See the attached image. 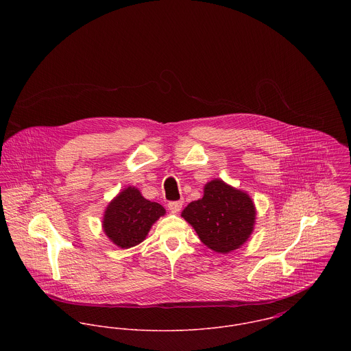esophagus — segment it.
Returning <instances> with one entry per match:
<instances>
[{
	"mask_svg": "<svg viewBox=\"0 0 351 351\" xmlns=\"http://www.w3.org/2000/svg\"><path fill=\"white\" fill-rule=\"evenodd\" d=\"M182 205H184V201H170L169 204H167V206H169V209H170V212L171 213H178L180 210H181V208H182Z\"/></svg>",
	"mask_w": 351,
	"mask_h": 351,
	"instance_id": "obj_1",
	"label": "esophagus"
}]
</instances>
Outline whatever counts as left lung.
<instances>
[{
    "label": "left lung",
    "instance_id": "8db88e82",
    "mask_svg": "<svg viewBox=\"0 0 351 351\" xmlns=\"http://www.w3.org/2000/svg\"><path fill=\"white\" fill-rule=\"evenodd\" d=\"M182 217L192 224L205 246L227 254L250 237L255 208L246 193L213 180L205 185L202 199L188 204Z\"/></svg>",
    "mask_w": 351,
    "mask_h": 351
}]
</instances>
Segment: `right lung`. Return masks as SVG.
<instances>
[{
    "instance_id": "1",
    "label": "right lung",
    "mask_w": 351,
    "mask_h": 351,
    "mask_svg": "<svg viewBox=\"0 0 351 351\" xmlns=\"http://www.w3.org/2000/svg\"><path fill=\"white\" fill-rule=\"evenodd\" d=\"M162 215L165 208L160 204L146 200L138 189L130 186L108 205L102 227L114 245L130 249L146 238Z\"/></svg>"
}]
</instances>
